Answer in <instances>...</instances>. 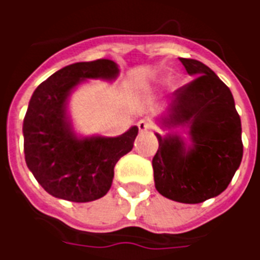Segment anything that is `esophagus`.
I'll return each instance as SVG.
<instances>
[{
  "label": "esophagus",
  "instance_id": "esophagus-1",
  "mask_svg": "<svg viewBox=\"0 0 260 260\" xmlns=\"http://www.w3.org/2000/svg\"><path fill=\"white\" fill-rule=\"evenodd\" d=\"M150 127H152V122H150V119H141L140 122H138V128H140L141 133L144 132H148V130H150Z\"/></svg>",
  "mask_w": 260,
  "mask_h": 260
}]
</instances>
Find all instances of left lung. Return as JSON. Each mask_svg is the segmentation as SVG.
<instances>
[{
	"label": "left lung",
	"mask_w": 260,
	"mask_h": 260,
	"mask_svg": "<svg viewBox=\"0 0 260 260\" xmlns=\"http://www.w3.org/2000/svg\"><path fill=\"white\" fill-rule=\"evenodd\" d=\"M194 80L171 96L167 127L186 126L191 144L176 134L161 137L152 160L156 190L182 203H201L228 187L243 158L240 116L232 92L197 59L180 58Z\"/></svg>",
	"instance_id": "obj_1"
}]
</instances>
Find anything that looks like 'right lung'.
Masks as SVG:
<instances>
[{"mask_svg":"<svg viewBox=\"0 0 260 260\" xmlns=\"http://www.w3.org/2000/svg\"><path fill=\"white\" fill-rule=\"evenodd\" d=\"M111 59L65 66L40 84L24 116V154L32 175L48 194L70 202H90L107 194L114 167L133 149L138 127L119 137L74 134L68 118V99L86 78L115 80Z\"/></svg>","mask_w":260,"mask_h":260,"instance_id":"add662e5","label":"right lung"}]
</instances>
